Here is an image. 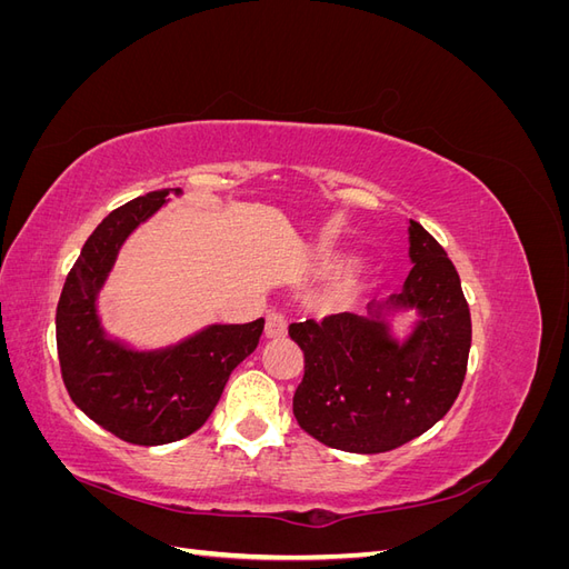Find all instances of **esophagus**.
Here are the masks:
<instances>
[{
    "instance_id": "obj_1",
    "label": "esophagus",
    "mask_w": 569,
    "mask_h": 569,
    "mask_svg": "<svg viewBox=\"0 0 569 569\" xmlns=\"http://www.w3.org/2000/svg\"><path fill=\"white\" fill-rule=\"evenodd\" d=\"M266 337L268 339H284L287 337V318L282 313H270L266 318Z\"/></svg>"
}]
</instances>
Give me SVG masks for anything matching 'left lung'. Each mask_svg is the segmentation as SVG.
Segmentation results:
<instances>
[{
    "label": "left lung",
    "mask_w": 569,
    "mask_h": 569,
    "mask_svg": "<svg viewBox=\"0 0 569 569\" xmlns=\"http://www.w3.org/2000/svg\"><path fill=\"white\" fill-rule=\"evenodd\" d=\"M408 242L412 270L399 295L368 303V316L289 325L306 363L295 418L332 449H399L435 427L458 399L472 343L470 308L451 258L416 220ZM408 310L419 318L399 340L390 318Z\"/></svg>",
    "instance_id": "8db88e82"
}]
</instances>
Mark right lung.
Wrapping results in <instances>:
<instances>
[{
	"instance_id": "right-lung-1",
	"label": "right lung",
	"mask_w": 569,
	"mask_h": 569,
	"mask_svg": "<svg viewBox=\"0 0 569 569\" xmlns=\"http://www.w3.org/2000/svg\"><path fill=\"white\" fill-rule=\"evenodd\" d=\"M182 189L128 201L99 222L57 306V349L73 403L107 432L137 446L184 439L209 420L232 370L256 351L266 320L206 325L163 349H132L107 335L97 299L126 239Z\"/></svg>"
}]
</instances>
